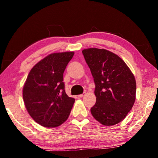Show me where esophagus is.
<instances>
[{"label":"esophagus","instance_id":"1","mask_svg":"<svg viewBox=\"0 0 158 158\" xmlns=\"http://www.w3.org/2000/svg\"><path fill=\"white\" fill-rule=\"evenodd\" d=\"M85 95V94H84V93H83V94H81V95H78V98H83L84 97V96Z\"/></svg>","mask_w":158,"mask_h":158}]
</instances>
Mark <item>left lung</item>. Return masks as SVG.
I'll return each mask as SVG.
<instances>
[{
    "label": "left lung",
    "instance_id": "1",
    "mask_svg": "<svg viewBox=\"0 0 158 158\" xmlns=\"http://www.w3.org/2000/svg\"><path fill=\"white\" fill-rule=\"evenodd\" d=\"M82 53L95 84L96 102L90 109L93 116L104 125L118 123L135 103V77L126 63L108 50L90 48Z\"/></svg>",
    "mask_w": 158,
    "mask_h": 158
}]
</instances>
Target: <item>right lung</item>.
I'll list each match as a JSON object with an SVG mask.
<instances>
[{
	"mask_svg": "<svg viewBox=\"0 0 158 158\" xmlns=\"http://www.w3.org/2000/svg\"><path fill=\"white\" fill-rule=\"evenodd\" d=\"M74 53H53L37 63L23 88L26 109L42 126L56 127L68 118L74 99L65 91L63 73Z\"/></svg>",
	"mask_w": 158,
	"mask_h": 158,
	"instance_id": "right-lung-1",
	"label": "right lung"
}]
</instances>
